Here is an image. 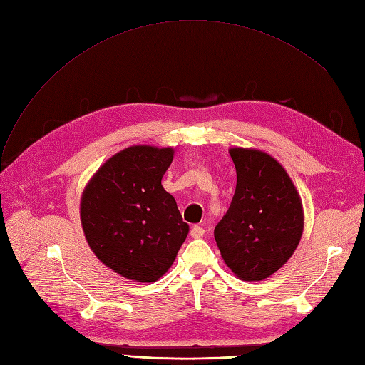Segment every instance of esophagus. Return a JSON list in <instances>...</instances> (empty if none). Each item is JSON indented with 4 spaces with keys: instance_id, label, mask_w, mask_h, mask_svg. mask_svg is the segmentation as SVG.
I'll return each mask as SVG.
<instances>
[{
    "instance_id": "34e87169",
    "label": "esophagus",
    "mask_w": 365,
    "mask_h": 365,
    "mask_svg": "<svg viewBox=\"0 0 365 365\" xmlns=\"http://www.w3.org/2000/svg\"><path fill=\"white\" fill-rule=\"evenodd\" d=\"M204 233H205V230H204L202 227H200V225H195V227H192V230H190V236H192L193 239L202 237Z\"/></svg>"
}]
</instances>
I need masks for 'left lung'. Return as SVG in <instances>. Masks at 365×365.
<instances>
[{
    "mask_svg": "<svg viewBox=\"0 0 365 365\" xmlns=\"http://www.w3.org/2000/svg\"><path fill=\"white\" fill-rule=\"evenodd\" d=\"M237 182L233 201L215 228L227 267L259 282L289 260L303 235V205L282 164L257 149L231 148Z\"/></svg>",
    "mask_w": 365,
    "mask_h": 365,
    "instance_id": "left-lung-1",
    "label": "left lung"
}]
</instances>
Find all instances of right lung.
Returning a JSON list of instances; mask_svg holds the SVG:
<instances>
[{
    "label": "right lung",
    "mask_w": 365,
    "mask_h": 365,
    "mask_svg": "<svg viewBox=\"0 0 365 365\" xmlns=\"http://www.w3.org/2000/svg\"><path fill=\"white\" fill-rule=\"evenodd\" d=\"M172 160V148L130 146L85 187L81 220L88 245L121 277L157 282L189 235L175 197L161 185Z\"/></svg>",
    "instance_id": "right-lung-1"
}]
</instances>
